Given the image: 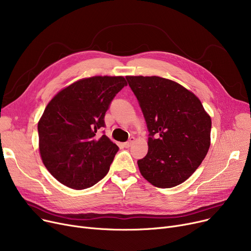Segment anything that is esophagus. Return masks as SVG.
<instances>
[{
  "instance_id": "obj_1",
  "label": "esophagus",
  "mask_w": 251,
  "mask_h": 251,
  "mask_svg": "<svg viewBox=\"0 0 251 251\" xmlns=\"http://www.w3.org/2000/svg\"><path fill=\"white\" fill-rule=\"evenodd\" d=\"M134 141H135V138H134V137H130V139H129L127 142L124 143V147H125V148H130L131 146H132Z\"/></svg>"
}]
</instances>
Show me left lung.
Returning a JSON list of instances; mask_svg holds the SVG:
<instances>
[{
    "label": "left lung",
    "mask_w": 251,
    "mask_h": 251,
    "mask_svg": "<svg viewBox=\"0 0 251 251\" xmlns=\"http://www.w3.org/2000/svg\"><path fill=\"white\" fill-rule=\"evenodd\" d=\"M148 125V154L137 161L153 186L172 188L200 167L210 146L212 119L201 100L160 76H126Z\"/></svg>",
    "instance_id": "obj_1"
}]
</instances>
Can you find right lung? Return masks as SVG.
<instances>
[{
    "instance_id": "add662e5",
    "label": "right lung",
    "mask_w": 251,
    "mask_h": 251,
    "mask_svg": "<svg viewBox=\"0 0 251 251\" xmlns=\"http://www.w3.org/2000/svg\"><path fill=\"white\" fill-rule=\"evenodd\" d=\"M125 85L123 76L82 78L49 101L37 124L38 149L45 167L60 183L81 190L107 175L119 148L97 132Z\"/></svg>"
}]
</instances>
